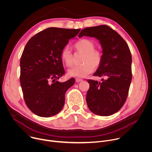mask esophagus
<instances>
[{
    "mask_svg": "<svg viewBox=\"0 0 152 152\" xmlns=\"http://www.w3.org/2000/svg\"><path fill=\"white\" fill-rule=\"evenodd\" d=\"M75 80H76V82H81L83 80L82 79H80V78H76Z\"/></svg>",
    "mask_w": 152,
    "mask_h": 152,
    "instance_id": "esophagus-1",
    "label": "esophagus"
}]
</instances>
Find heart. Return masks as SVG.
<instances>
[{
    "label": "heart",
    "instance_id": "heart-1",
    "mask_svg": "<svg viewBox=\"0 0 152 152\" xmlns=\"http://www.w3.org/2000/svg\"><path fill=\"white\" fill-rule=\"evenodd\" d=\"M73 48L76 51L83 54L82 59L83 64L72 68L68 71L69 76L76 77H84L99 67L103 60L101 51L95 49L94 42L88 39H81L75 42ZM60 58L66 67L73 65V54L69 48H64L61 52Z\"/></svg>",
    "mask_w": 152,
    "mask_h": 152
}]
</instances>
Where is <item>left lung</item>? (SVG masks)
I'll return each mask as SVG.
<instances>
[{"label": "left lung", "mask_w": 152, "mask_h": 152, "mask_svg": "<svg viewBox=\"0 0 152 152\" xmlns=\"http://www.w3.org/2000/svg\"><path fill=\"white\" fill-rule=\"evenodd\" d=\"M94 37L102 49L103 60L94 76L105 77L102 82L88 79L86 101L90 110L101 116L111 115L125 103L132 80V56L124 39L106 25L82 29L79 37Z\"/></svg>", "instance_id": "8db88e82"}]
</instances>
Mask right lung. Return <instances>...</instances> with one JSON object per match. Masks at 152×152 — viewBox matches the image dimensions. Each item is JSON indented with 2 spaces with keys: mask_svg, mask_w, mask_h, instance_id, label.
Listing matches in <instances>:
<instances>
[{
  "mask_svg": "<svg viewBox=\"0 0 152 152\" xmlns=\"http://www.w3.org/2000/svg\"><path fill=\"white\" fill-rule=\"evenodd\" d=\"M80 31L49 28L27 42L20 59V81L25 102L37 115L49 117L62 110L65 93L75 79L72 77L64 82L57 80L65 73L60 54Z\"/></svg>",
  "mask_w": 152,
  "mask_h": 152,
  "instance_id": "obj_1",
  "label": "right lung"
}]
</instances>
